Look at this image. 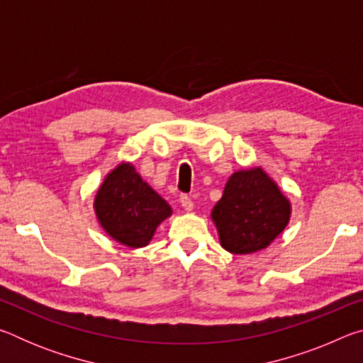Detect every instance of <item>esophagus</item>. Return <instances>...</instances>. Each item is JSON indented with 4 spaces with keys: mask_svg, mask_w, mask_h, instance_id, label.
Instances as JSON below:
<instances>
[{
    "mask_svg": "<svg viewBox=\"0 0 363 363\" xmlns=\"http://www.w3.org/2000/svg\"><path fill=\"white\" fill-rule=\"evenodd\" d=\"M179 201H181V205H182V208L186 211H192L194 210V201H192V199H190L189 195H181L179 196Z\"/></svg>",
    "mask_w": 363,
    "mask_h": 363,
    "instance_id": "obj_1",
    "label": "esophagus"
}]
</instances>
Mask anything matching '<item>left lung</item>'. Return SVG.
<instances>
[{"label":"left lung","instance_id":"1","mask_svg":"<svg viewBox=\"0 0 363 363\" xmlns=\"http://www.w3.org/2000/svg\"><path fill=\"white\" fill-rule=\"evenodd\" d=\"M290 216V200L259 167L235 171L211 211L220 247L233 255L267 248L285 230Z\"/></svg>","mask_w":363,"mask_h":363}]
</instances>
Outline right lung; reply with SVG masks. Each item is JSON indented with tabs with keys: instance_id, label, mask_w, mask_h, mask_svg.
I'll use <instances>...</instances> for the list:
<instances>
[{
	"instance_id": "right-lung-1",
	"label": "right lung",
	"mask_w": 363,
	"mask_h": 363,
	"mask_svg": "<svg viewBox=\"0 0 363 363\" xmlns=\"http://www.w3.org/2000/svg\"><path fill=\"white\" fill-rule=\"evenodd\" d=\"M94 211L107 235L128 248L149 245L157 227L173 213L167 200L128 162L120 163L102 181L94 196Z\"/></svg>"
}]
</instances>
